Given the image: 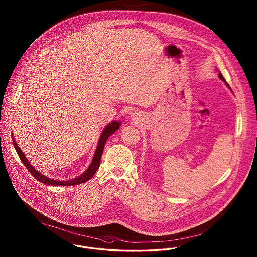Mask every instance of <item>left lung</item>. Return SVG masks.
Instances as JSON below:
<instances>
[{
    "instance_id": "1",
    "label": "left lung",
    "mask_w": 257,
    "mask_h": 257,
    "mask_svg": "<svg viewBox=\"0 0 257 257\" xmlns=\"http://www.w3.org/2000/svg\"><path fill=\"white\" fill-rule=\"evenodd\" d=\"M219 78H220V80H221V81H222V82H223V83H224V84H225V85H226V86H227V87H228V88H229V89H230V90H231V88H230V86H229V85H228V84H227V83H226V81H225V80H224V78H223V76H222V75H221V73H219ZM231 91H232V90H231ZM233 92V91H232Z\"/></svg>"
}]
</instances>
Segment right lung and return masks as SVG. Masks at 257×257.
Wrapping results in <instances>:
<instances>
[{
  "label": "right lung",
  "instance_id": "obj_1",
  "mask_svg": "<svg viewBox=\"0 0 257 257\" xmlns=\"http://www.w3.org/2000/svg\"><path fill=\"white\" fill-rule=\"evenodd\" d=\"M120 125H121L120 121H112V122L109 123L104 128V130L102 131V133L100 135L97 147H96V149H95V152H94V155H93V158H92L90 165L88 166V168L82 174H80L79 176H77L75 178L69 179V180H56V179H52V178L45 176L44 174L40 173L39 171L36 170L31 165L29 160L27 159V157L25 156V154L23 153V151L21 150V148L18 147V145L16 144V142L14 140V137H13V134H12V137H13V146H14L15 149H16V152H17L19 158H20V160L22 161V163L26 166V168L33 174V176L36 179H37L39 182L46 184V185H51V186H72V185L84 183V182H86L87 180H89L94 175V173L96 172L99 166H100V161H101V157H102L103 150H104V147H105V144H106L107 140L109 139L110 135L113 134L120 127Z\"/></svg>",
  "mask_w": 257,
  "mask_h": 257
}]
</instances>
